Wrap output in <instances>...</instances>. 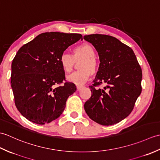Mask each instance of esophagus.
Instances as JSON below:
<instances>
[{"label": "esophagus", "mask_w": 160, "mask_h": 160, "mask_svg": "<svg viewBox=\"0 0 160 160\" xmlns=\"http://www.w3.org/2000/svg\"><path fill=\"white\" fill-rule=\"evenodd\" d=\"M83 87L82 86H77V91H80V90H81V89H82Z\"/></svg>", "instance_id": "1"}]
</instances>
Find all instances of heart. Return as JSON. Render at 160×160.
<instances>
[{"mask_svg":"<svg viewBox=\"0 0 160 160\" xmlns=\"http://www.w3.org/2000/svg\"><path fill=\"white\" fill-rule=\"evenodd\" d=\"M73 56L67 52H63L60 56V64L62 69L65 72H69L72 69L74 58L78 57L84 58L81 62L80 70L74 71L68 75L67 79L70 82L80 86L89 80L91 71H94L96 69V62L95 60L96 53L93 47L89 44H83L77 47L73 50Z\"/></svg>","mask_w":160,"mask_h":160,"instance_id":"heart-1","label":"heart"}]
</instances>
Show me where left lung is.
<instances>
[{
    "label": "left lung",
    "instance_id": "obj_1",
    "mask_svg": "<svg viewBox=\"0 0 160 160\" xmlns=\"http://www.w3.org/2000/svg\"><path fill=\"white\" fill-rule=\"evenodd\" d=\"M84 39L96 48L100 62L84 110L101 125L117 124L131 113L142 92V69L132 49L115 37L91 34ZM104 83L102 89L97 88Z\"/></svg>",
    "mask_w": 160,
    "mask_h": 160
}]
</instances>
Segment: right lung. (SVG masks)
I'll list each match as a JSON object with an SVG mask.
<instances>
[{
  "mask_svg": "<svg viewBox=\"0 0 160 160\" xmlns=\"http://www.w3.org/2000/svg\"><path fill=\"white\" fill-rule=\"evenodd\" d=\"M80 39V33L45 32L16 53L12 63V88L16 108L29 121L45 124L62 113L76 87L69 82L56 87L65 80L60 56Z\"/></svg>",
  "mask_w": 160,
  "mask_h": 160,
  "instance_id": "1",
  "label": "right lung"
}]
</instances>
